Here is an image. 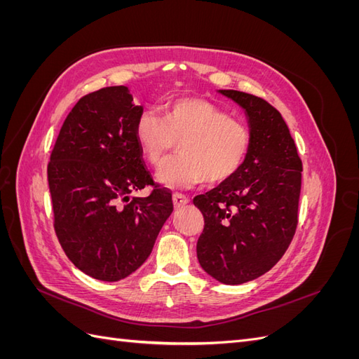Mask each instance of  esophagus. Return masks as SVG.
Returning a JSON list of instances; mask_svg holds the SVG:
<instances>
[{"label": "esophagus", "mask_w": 359, "mask_h": 359, "mask_svg": "<svg viewBox=\"0 0 359 359\" xmlns=\"http://www.w3.org/2000/svg\"><path fill=\"white\" fill-rule=\"evenodd\" d=\"M172 201H173V205H175V206H184V205H187L190 202L189 198L184 196V194H178V193L173 194Z\"/></svg>", "instance_id": "34e87169"}]
</instances>
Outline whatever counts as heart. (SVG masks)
Segmentation results:
<instances>
[{
    "label": "heart",
    "mask_w": 359,
    "mask_h": 359,
    "mask_svg": "<svg viewBox=\"0 0 359 359\" xmlns=\"http://www.w3.org/2000/svg\"><path fill=\"white\" fill-rule=\"evenodd\" d=\"M135 137L145 160L161 165L180 144L181 156L157 172V181L170 190H187L203 181L210 186L233 178L252 148L250 128L232 119L222 107L201 97H177L165 115L140 114Z\"/></svg>",
    "instance_id": "obj_1"
}]
</instances>
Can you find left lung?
I'll return each instance as SVG.
<instances>
[{
	"mask_svg": "<svg viewBox=\"0 0 359 359\" xmlns=\"http://www.w3.org/2000/svg\"><path fill=\"white\" fill-rule=\"evenodd\" d=\"M219 93L244 109L252 148L233 178L193 199L205 220L196 252L206 274L241 285L268 273L295 235L302 165L276 107L247 93Z\"/></svg>",
	"mask_w": 359,
	"mask_h": 359,
	"instance_id": "8db88e82",
	"label": "left lung"
}]
</instances>
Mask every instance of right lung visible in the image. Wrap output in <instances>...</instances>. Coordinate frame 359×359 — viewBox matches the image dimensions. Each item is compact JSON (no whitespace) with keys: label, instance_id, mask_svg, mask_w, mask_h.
<instances>
[{"label":"right lung","instance_id":"right-lung-1","mask_svg":"<svg viewBox=\"0 0 359 359\" xmlns=\"http://www.w3.org/2000/svg\"><path fill=\"white\" fill-rule=\"evenodd\" d=\"M144 112L124 85L83 95L64 121L48 165L53 227L73 265L118 281L142 265L173 211L145 168L135 123ZM154 185L148 198L129 193Z\"/></svg>","mask_w":359,"mask_h":359}]
</instances>
